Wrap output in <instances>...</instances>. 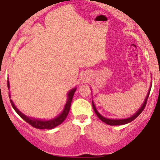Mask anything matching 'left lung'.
<instances>
[{
    "instance_id": "obj_1",
    "label": "left lung",
    "mask_w": 160,
    "mask_h": 160,
    "mask_svg": "<svg viewBox=\"0 0 160 160\" xmlns=\"http://www.w3.org/2000/svg\"><path fill=\"white\" fill-rule=\"evenodd\" d=\"M150 89L151 88H150V90L148 92V95H147L146 98H145L144 103H143L142 106L140 108V109L136 113H135L133 116H132V117H128V118H126V119H121V120H112V119H108V118H105V117H104L103 116H102L100 114V113H98V111L96 110V108H95L94 103H93V101H92V108L93 109H94V111L95 113H96V115L98 116V117L99 119H100L102 121V122H105L106 124L108 125H110V126H120V125H124V124H126V123H128V122H132V121L135 120V119H136L138 117L139 115L141 114V113L144 111L145 106H146V104H147V101H148V97H149V94H150Z\"/></svg>"
}]
</instances>
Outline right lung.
<instances>
[{"mask_svg": "<svg viewBox=\"0 0 160 160\" xmlns=\"http://www.w3.org/2000/svg\"><path fill=\"white\" fill-rule=\"evenodd\" d=\"M7 87L8 89H10V82H9V80H7ZM76 91V88H74L68 94V100L67 102H66L65 108H64V110L62 111L61 114H59L58 117H56V118L52 119V120H36V119H33L32 117H29L28 116L23 114L21 111H19V110L16 108L15 104H13L12 100H10V103L12 104V108L15 110V111L20 116L21 118H22L25 122H27L28 123L30 124L31 126H33V127L39 128V129H51V128H53L56 126H58V125H60L63 122L64 120H65V118L67 117L70 108H71V102H72L73 96H74V94ZM10 96V95H9Z\"/></svg>", "mask_w": 160, "mask_h": 160, "instance_id": "1", "label": "right lung"}]
</instances>
